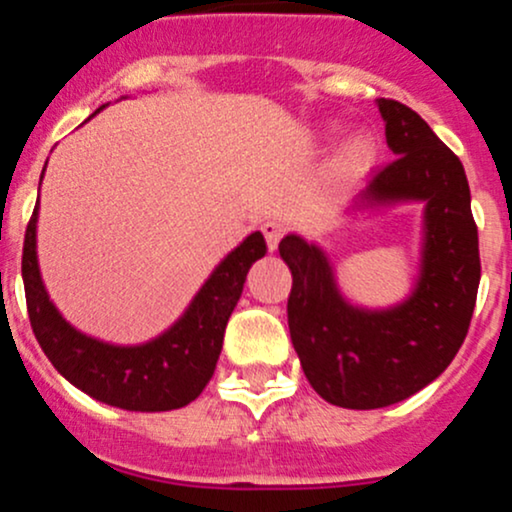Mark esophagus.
Listing matches in <instances>:
<instances>
[{"label":"esophagus","instance_id":"1","mask_svg":"<svg viewBox=\"0 0 512 512\" xmlns=\"http://www.w3.org/2000/svg\"><path fill=\"white\" fill-rule=\"evenodd\" d=\"M261 231H263V236H266L268 251H276L278 244H281L283 234H286V224L278 219H268L261 224Z\"/></svg>","mask_w":512,"mask_h":512}]
</instances>
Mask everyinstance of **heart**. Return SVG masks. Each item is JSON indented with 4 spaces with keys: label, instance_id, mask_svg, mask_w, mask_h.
Wrapping results in <instances>:
<instances>
[{
    "label": "heart",
    "instance_id": "obj_1",
    "mask_svg": "<svg viewBox=\"0 0 512 512\" xmlns=\"http://www.w3.org/2000/svg\"><path fill=\"white\" fill-rule=\"evenodd\" d=\"M377 157V147L367 135H355L337 150L333 167L337 175H362Z\"/></svg>",
    "mask_w": 512,
    "mask_h": 512
}]
</instances>
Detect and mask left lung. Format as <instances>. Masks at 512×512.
Returning <instances> with one entry per match:
<instances>
[{
	"label": "left lung",
	"instance_id": "1",
	"mask_svg": "<svg viewBox=\"0 0 512 512\" xmlns=\"http://www.w3.org/2000/svg\"><path fill=\"white\" fill-rule=\"evenodd\" d=\"M377 105L397 157L367 182L355 207L426 204L424 261L412 298L377 313L352 308L318 246L293 234L278 244L293 273L288 328L300 365L325 402L345 409L389 407L434 382L466 340L481 281L461 160L409 105L392 98Z\"/></svg>",
	"mask_w": 512,
	"mask_h": 512
}]
</instances>
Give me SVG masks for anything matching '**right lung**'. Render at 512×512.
Instances as JSON below:
<instances>
[{
  "instance_id": "1",
  "label": "right lung",
  "mask_w": 512,
  "mask_h": 512,
  "mask_svg": "<svg viewBox=\"0 0 512 512\" xmlns=\"http://www.w3.org/2000/svg\"><path fill=\"white\" fill-rule=\"evenodd\" d=\"M36 209L39 204L26 224L21 278L31 330L51 365L73 387L110 407L170 412L194 402L217 370L226 323L244 291L246 273L266 254L261 231L219 263L187 313L165 335L147 345L115 347L73 330L46 295L36 263Z\"/></svg>"
}]
</instances>
